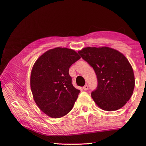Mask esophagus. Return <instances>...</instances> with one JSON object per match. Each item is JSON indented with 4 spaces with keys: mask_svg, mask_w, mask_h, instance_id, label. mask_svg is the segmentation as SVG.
<instances>
[{
    "mask_svg": "<svg viewBox=\"0 0 146 146\" xmlns=\"http://www.w3.org/2000/svg\"><path fill=\"white\" fill-rule=\"evenodd\" d=\"M83 89H84V90H85V91L88 90V85H85L83 87Z\"/></svg>",
    "mask_w": 146,
    "mask_h": 146,
    "instance_id": "esophagus-1",
    "label": "esophagus"
}]
</instances>
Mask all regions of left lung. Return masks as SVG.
Returning a JSON list of instances; mask_svg holds the SVG:
<instances>
[{
  "instance_id": "8db88e82",
  "label": "left lung",
  "mask_w": 146,
  "mask_h": 146,
  "mask_svg": "<svg viewBox=\"0 0 146 146\" xmlns=\"http://www.w3.org/2000/svg\"><path fill=\"white\" fill-rule=\"evenodd\" d=\"M78 54L96 74L98 86L91 93L95 103L106 111L122 108L135 86L132 67L125 56L109 47H86Z\"/></svg>"
}]
</instances>
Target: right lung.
<instances>
[{
	"label": "right lung",
	"instance_id": "1",
	"mask_svg": "<svg viewBox=\"0 0 146 146\" xmlns=\"http://www.w3.org/2000/svg\"><path fill=\"white\" fill-rule=\"evenodd\" d=\"M80 58L73 50L58 47L46 52L34 64L32 93L38 107L48 116L62 117L73 108L80 91L73 86L69 68Z\"/></svg>",
	"mask_w": 146,
	"mask_h": 146
}]
</instances>
